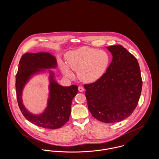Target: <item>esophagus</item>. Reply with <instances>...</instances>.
I'll use <instances>...</instances> for the list:
<instances>
[{"label":"esophagus","instance_id":"34e87169","mask_svg":"<svg viewBox=\"0 0 159 159\" xmlns=\"http://www.w3.org/2000/svg\"><path fill=\"white\" fill-rule=\"evenodd\" d=\"M78 91H80V92H83V91H84V88L83 87H81V86H80V87H78Z\"/></svg>","mask_w":159,"mask_h":159}]
</instances>
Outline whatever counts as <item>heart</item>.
<instances>
[{"label":"heart","instance_id":"obj_1","mask_svg":"<svg viewBox=\"0 0 159 159\" xmlns=\"http://www.w3.org/2000/svg\"><path fill=\"white\" fill-rule=\"evenodd\" d=\"M67 66L60 62L63 73L72 78L71 70L77 71L78 79L83 83H93L100 79L109 66L110 57L103 50L83 46L68 52L66 55Z\"/></svg>","mask_w":159,"mask_h":159}]
</instances>
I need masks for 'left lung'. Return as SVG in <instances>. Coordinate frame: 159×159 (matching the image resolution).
<instances>
[{
	"instance_id": "obj_1",
	"label": "left lung",
	"mask_w": 159,
	"mask_h": 159,
	"mask_svg": "<svg viewBox=\"0 0 159 159\" xmlns=\"http://www.w3.org/2000/svg\"><path fill=\"white\" fill-rule=\"evenodd\" d=\"M113 59L103 75L84 84L88 107L92 116L105 123L121 121L138 105L142 79L135 57L120 45L106 47Z\"/></svg>"
}]
</instances>
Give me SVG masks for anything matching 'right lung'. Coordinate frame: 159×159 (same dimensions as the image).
<instances>
[{"label":"right lung","mask_w":159,"mask_h":159,"mask_svg":"<svg viewBox=\"0 0 159 159\" xmlns=\"http://www.w3.org/2000/svg\"><path fill=\"white\" fill-rule=\"evenodd\" d=\"M55 56L49 52H26L21 57L16 75V97L20 109L25 118L31 123L48 129H56L62 127L69 119L72 100L78 93V86L71 85L64 87L54 80V72L48 70L49 98L47 107L42 113L34 114L24 107L22 100L25 85L31 77L45 71V69L57 67Z\"/></svg>","instance_id":"1"}]
</instances>
